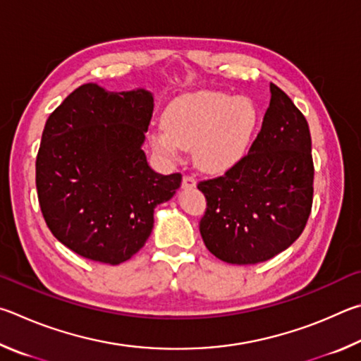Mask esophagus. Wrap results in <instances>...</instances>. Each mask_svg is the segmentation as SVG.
Listing matches in <instances>:
<instances>
[{
    "mask_svg": "<svg viewBox=\"0 0 361 361\" xmlns=\"http://www.w3.org/2000/svg\"><path fill=\"white\" fill-rule=\"evenodd\" d=\"M193 187H197V179H195L193 176L185 174L182 177V188H193Z\"/></svg>",
    "mask_w": 361,
    "mask_h": 361,
    "instance_id": "1",
    "label": "esophagus"
}]
</instances>
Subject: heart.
Segmentation results:
<instances>
[{
    "label": "heart",
    "mask_w": 361,
    "mask_h": 361,
    "mask_svg": "<svg viewBox=\"0 0 361 361\" xmlns=\"http://www.w3.org/2000/svg\"><path fill=\"white\" fill-rule=\"evenodd\" d=\"M258 126V109L245 97L193 92L171 101L163 126L152 131L155 149L166 155L192 149L197 166L207 173L231 168L247 154Z\"/></svg>",
    "instance_id": "1"
}]
</instances>
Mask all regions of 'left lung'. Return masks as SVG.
<instances>
[{
	"label": "left lung",
	"mask_w": 361,
	"mask_h": 361,
	"mask_svg": "<svg viewBox=\"0 0 361 361\" xmlns=\"http://www.w3.org/2000/svg\"><path fill=\"white\" fill-rule=\"evenodd\" d=\"M269 107L249 154L224 176L201 180L207 250L231 264L267 262L290 247L312 209L311 133L301 111L271 84Z\"/></svg>",
	"instance_id": "left-lung-1"
}]
</instances>
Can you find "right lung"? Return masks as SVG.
I'll return each mask as SVG.
<instances>
[{"label":"right lung","mask_w":361,"mask_h":361,"mask_svg":"<svg viewBox=\"0 0 361 361\" xmlns=\"http://www.w3.org/2000/svg\"><path fill=\"white\" fill-rule=\"evenodd\" d=\"M154 97L84 84L50 114L36 157V188L52 235L88 260L120 264L154 228L157 204L182 174L163 176L142 150Z\"/></svg>","instance_id":"right-lung-1"}]
</instances>
